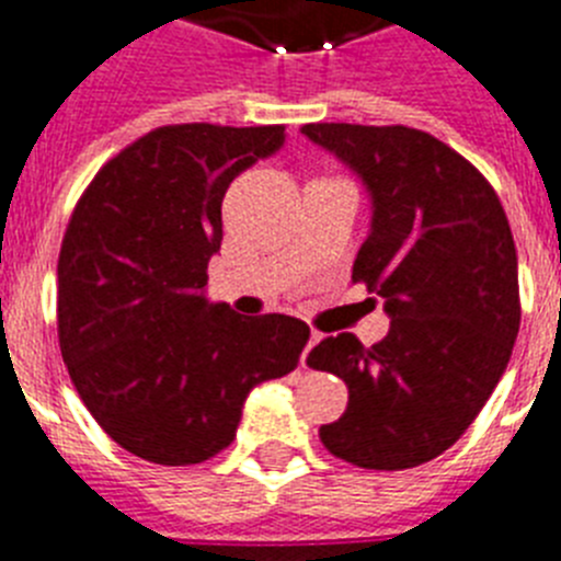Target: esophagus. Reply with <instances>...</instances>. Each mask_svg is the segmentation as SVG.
Masks as SVG:
<instances>
[{
    "instance_id": "34e87169",
    "label": "esophagus",
    "mask_w": 561,
    "mask_h": 561,
    "mask_svg": "<svg viewBox=\"0 0 561 561\" xmlns=\"http://www.w3.org/2000/svg\"><path fill=\"white\" fill-rule=\"evenodd\" d=\"M320 336H323V334H320V331H311L309 342H306V351H304V356H300V365H304V368H306V365H309V354H311V348H314L317 342H320Z\"/></svg>"
}]
</instances>
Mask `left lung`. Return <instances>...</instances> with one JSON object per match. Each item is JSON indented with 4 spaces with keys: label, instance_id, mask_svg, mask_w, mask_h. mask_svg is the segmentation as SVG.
Listing matches in <instances>:
<instances>
[{
    "label": "left lung",
    "instance_id": "obj_1",
    "mask_svg": "<svg viewBox=\"0 0 561 561\" xmlns=\"http://www.w3.org/2000/svg\"><path fill=\"white\" fill-rule=\"evenodd\" d=\"M300 131L362 180L370 232L354 284L385 300L390 331L365 348L325 336L309 368L348 385V408L320 427L331 455L362 469H410L478 419L519 331L517 250L483 173L408 126L309 123Z\"/></svg>",
    "mask_w": 561,
    "mask_h": 561
}]
</instances>
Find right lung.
Segmentation results:
<instances>
[{"instance_id": "right-lung-1", "label": "right lung", "mask_w": 561, "mask_h": 561, "mask_svg": "<svg viewBox=\"0 0 561 561\" xmlns=\"http://www.w3.org/2000/svg\"><path fill=\"white\" fill-rule=\"evenodd\" d=\"M284 131L153 128L98 171L69 219L58 255L64 365L103 433L137 458H213L236 438L250 390L300 362L304 320L244 317L205 297L227 187L284 146Z\"/></svg>"}]
</instances>
